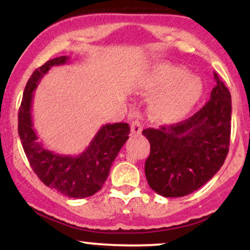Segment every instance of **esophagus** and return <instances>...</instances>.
Listing matches in <instances>:
<instances>
[{
	"label": "esophagus",
	"instance_id": "1",
	"mask_svg": "<svg viewBox=\"0 0 250 250\" xmlns=\"http://www.w3.org/2000/svg\"><path fill=\"white\" fill-rule=\"evenodd\" d=\"M131 131L133 134H140L141 131H143V125L138 119H135L132 122L131 124Z\"/></svg>",
	"mask_w": 250,
	"mask_h": 250
}]
</instances>
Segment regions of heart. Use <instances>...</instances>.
Listing matches in <instances>:
<instances>
[{
    "mask_svg": "<svg viewBox=\"0 0 250 250\" xmlns=\"http://www.w3.org/2000/svg\"><path fill=\"white\" fill-rule=\"evenodd\" d=\"M135 88L154 96L150 115L159 122L175 123L193 109L203 92L202 81L187 70L169 62L149 66L135 80Z\"/></svg>",
    "mask_w": 250,
    "mask_h": 250,
    "instance_id": "heart-1",
    "label": "heart"
}]
</instances>
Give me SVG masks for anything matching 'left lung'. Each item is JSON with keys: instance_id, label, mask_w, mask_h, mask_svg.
<instances>
[{"instance_id": "8db88e82", "label": "left lung", "mask_w": 250, "mask_h": 250, "mask_svg": "<svg viewBox=\"0 0 250 250\" xmlns=\"http://www.w3.org/2000/svg\"><path fill=\"white\" fill-rule=\"evenodd\" d=\"M210 101L175 125L143 131L150 144L145 174L163 197H183L198 190L219 171L230 139V92L217 73Z\"/></svg>"}]
</instances>
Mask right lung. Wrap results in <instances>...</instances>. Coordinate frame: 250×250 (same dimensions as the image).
Listing matches in <instances>:
<instances>
[{
    "instance_id": "obj_1",
    "label": "right lung",
    "mask_w": 250,
    "mask_h": 250,
    "mask_svg": "<svg viewBox=\"0 0 250 250\" xmlns=\"http://www.w3.org/2000/svg\"><path fill=\"white\" fill-rule=\"evenodd\" d=\"M68 60V57L54 58L31 75L18 112V134L31 168L45 186L72 198H85L102 189L111 165L128 139L130 126L126 123L103 125L78 156L62 155L45 148L33 128L31 116L33 91L52 67L67 63Z\"/></svg>"
}]
</instances>
